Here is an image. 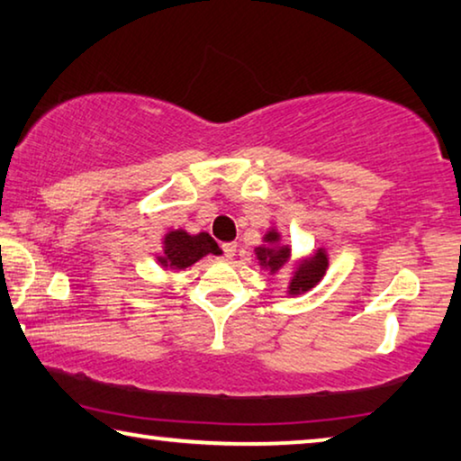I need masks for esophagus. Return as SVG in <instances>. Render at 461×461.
<instances>
[{"mask_svg":"<svg viewBox=\"0 0 461 461\" xmlns=\"http://www.w3.org/2000/svg\"><path fill=\"white\" fill-rule=\"evenodd\" d=\"M236 250H238V244L236 242H228V244L221 246V252H223L225 258L236 257Z\"/></svg>","mask_w":461,"mask_h":461,"instance_id":"obj_1","label":"esophagus"}]
</instances>
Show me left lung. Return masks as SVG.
Masks as SVG:
<instances>
[{
  "instance_id": "1",
  "label": "left lung",
  "mask_w": 461,
  "mask_h": 461,
  "mask_svg": "<svg viewBox=\"0 0 461 461\" xmlns=\"http://www.w3.org/2000/svg\"><path fill=\"white\" fill-rule=\"evenodd\" d=\"M268 242H276L279 236H276V231H270L267 236ZM258 260L262 265H267L268 268H281L285 265V260L289 258V248H279V250H268V248H258ZM326 267H328V260H326V254L324 252H318L316 257H313L310 262H305V265L297 270L294 281H291V294H303V291L312 289L313 285H316L320 279H322L324 273H326Z\"/></svg>"
}]
</instances>
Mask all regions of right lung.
Segmentation results:
<instances>
[{
    "mask_svg": "<svg viewBox=\"0 0 461 461\" xmlns=\"http://www.w3.org/2000/svg\"><path fill=\"white\" fill-rule=\"evenodd\" d=\"M219 252L221 250L209 233L203 231L199 236H188L186 231L176 230L164 238V257L159 258V262H162V267L186 268L207 254Z\"/></svg>",
    "mask_w": 461,
    "mask_h": 461,
    "instance_id": "1",
    "label": "right lung"
}]
</instances>
